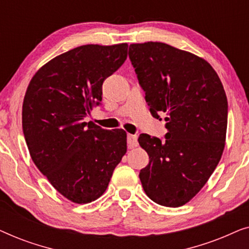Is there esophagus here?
<instances>
[{
  "mask_svg": "<svg viewBox=\"0 0 249 249\" xmlns=\"http://www.w3.org/2000/svg\"><path fill=\"white\" fill-rule=\"evenodd\" d=\"M127 144L129 148H134L138 146V141H137V136L136 135H131L128 134L127 136Z\"/></svg>",
  "mask_w": 249,
  "mask_h": 249,
  "instance_id": "1",
  "label": "esophagus"
}]
</instances>
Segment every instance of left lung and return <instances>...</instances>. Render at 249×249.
<instances>
[{"instance_id":"left-lung-1","label":"left lung","mask_w":249,"mask_h":249,"mask_svg":"<svg viewBox=\"0 0 249 249\" xmlns=\"http://www.w3.org/2000/svg\"><path fill=\"white\" fill-rule=\"evenodd\" d=\"M129 59L149 111L156 119L165 113L168 129L163 141L139 136L149 156L139 179L153 202L182 206L203 188L223 153L226 91L210 63L168 44H131Z\"/></svg>"}]
</instances>
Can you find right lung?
Masks as SVG:
<instances>
[{
  "instance_id": "right-lung-1",
  "label": "right lung",
  "mask_w": 249,
  "mask_h": 249,
  "mask_svg": "<svg viewBox=\"0 0 249 249\" xmlns=\"http://www.w3.org/2000/svg\"><path fill=\"white\" fill-rule=\"evenodd\" d=\"M128 44L83 45L35 73L22 105V130L34 163L54 188L77 204L97 199L122 156L127 135L85 122L101 104L102 85L127 59Z\"/></svg>"
}]
</instances>
